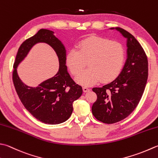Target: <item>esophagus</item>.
I'll return each instance as SVG.
<instances>
[{
  "label": "esophagus",
  "mask_w": 158,
  "mask_h": 158,
  "mask_svg": "<svg viewBox=\"0 0 158 158\" xmlns=\"http://www.w3.org/2000/svg\"><path fill=\"white\" fill-rule=\"evenodd\" d=\"M83 92H88L89 90V89L88 87H86V86H84V87L83 88Z\"/></svg>",
  "instance_id": "1"
}]
</instances>
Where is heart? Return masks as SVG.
<instances>
[{"label":"heart","instance_id":"obj_1","mask_svg":"<svg viewBox=\"0 0 158 158\" xmlns=\"http://www.w3.org/2000/svg\"><path fill=\"white\" fill-rule=\"evenodd\" d=\"M125 59V49L117 42L100 37L82 40L76 48L68 52L66 64L70 72L77 75L89 61V68L76 77L82 85H91L98 82L108 81L119 73Z\"/></svg>","mask_w":158,"mask_h":158}]
</instances>
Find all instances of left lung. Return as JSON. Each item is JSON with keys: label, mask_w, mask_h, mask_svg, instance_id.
I'll return each mask as SVG.
<instances>
[{"label": "left lung", "mask_w": 158, "mask_h": 158, "mask_svg": "<svg viewBox=\"0 0 158 158\" xmlns=\"http://www.w3.org/2000/svg\"><path fill=\"white\" fill-rule=\"evenodd\" d=\"M115 29L127 39V59L118 76L101 87L92 88L97 99L92 107L99 121L112 124L127 118L140 102L148 78L147 55L137 40L121 28Z\"/></svg>", "instance_id": "8db88e82"}]
</instances>
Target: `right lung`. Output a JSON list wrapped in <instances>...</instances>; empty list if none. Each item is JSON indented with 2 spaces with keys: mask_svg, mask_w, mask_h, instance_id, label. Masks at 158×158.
I'll return each mask as SVG.
<instances>
[{
  "mask_svg": "<svg viewBox=\"0 0 158 158\" xmlns=\"http://www.w3.org/2000/svg\"><path fill=\"white\" fill-rule=\"evenodd\" d=\"M38 43H46L54 48L58 57L59 70L51 78L37 87H31L21 81L17 69ZM67 70L66 48L52 31L39 30L35 35L26 40L18 49L14 64V87L24 107L40 121L57 125L66 121L72 114L73 102L81 97L83 89L73 81Z\"/></svg>",
  "mask_w": 158,
  "mask_h": 158,
  "instance_id": "1",
  "label": "right lung"
}]
</instances>
